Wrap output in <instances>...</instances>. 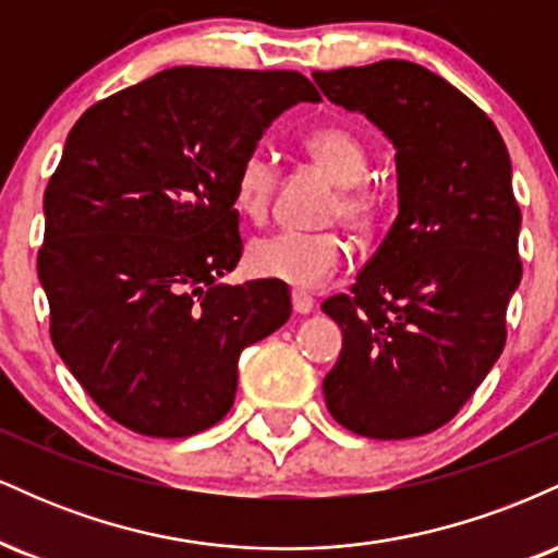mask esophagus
Here are the masks:
<instances>
[{"mask_svg": "<svg viewBox=\"0 0 558 558\" xmlns=\"http://www.w3.org/2000/svg\"><path fill=\"white\" fill-rule=\"evenodd\" d=\"M291 304H293V312H296V315H310V312L315 310V299L304 291H293Z\"/></svg>", "mask_w": 558, "mask_h": 558, "instance_id": "1", "label": "esophagus"}]
</instances>
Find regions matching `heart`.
I'll return each instance as SVG.
<instances>
[{
	"label": "heart",
	"mask_w": 558,
	"mask_h": 558,
	"mask_svg": "<svg viewBox=\"0 0 558 558\" xmlns=\"http://www.w3.org/2000/svg\"><path fill=\"white\" fill-rule=\"evenodd\" d=\"M304 149L323 170H328L338 183L328 217L343 220V226L356 235H369L380 226L386 196L383 189L367 181L369 155L364 141L345 125H319L306 133ZM275 189H278V168L272 157L262 149H252L235 170V207L248 220L262 222L270 215ZM349 262V248L336 230L319 233H280L262 235L248 246V267L259 278L280 280V283L312 291L338 275Z\"/></svg>",
	"instance_id": "1"
}]
</instances>
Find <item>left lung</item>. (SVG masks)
<instances>
[{
  "label": "left lung",
  "mask_w": 558,
  "mask_h": 558,
  "mask_svg": "<svg viewBox=\"0 0 558 558\" xmlns=\"http://www.w3.org/2000/svg\"><path fill=\"white\" fill-rule=\"evenodd\" d=\"M312 78L393 141L399 170L386 241L351 293L323 301L343 330L325 403L364 438H417L457 417L504 351L506 306L522 280L509 151L475 101L414 62Z\"/></svg>",
  "instance_id": "8db88e82"
}]
</instances>
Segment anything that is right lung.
<instances>
[{"label":"right lung","instance_id":"1","mask_svg":"<svg viewBox=\"0 0 558 558\" xmlns=\"http://www.w3.org/2000/svg\"><path fill=\"white\" fill-rule=\"evenodd\" d=\"M296 70L168 68L96 101L44 191L38 280L57 354L128 430L189 438L230 412L239 354L291 317L286 283H217L243 241L235 170Z\"/></svg>","mask_w":558,"mask_h":558}]
</instances>
